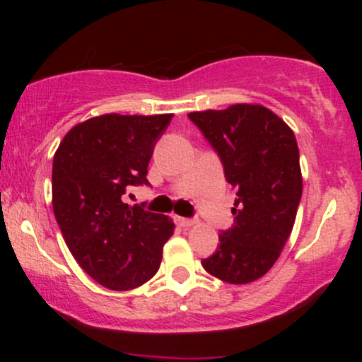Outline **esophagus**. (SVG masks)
Instances as JSON below:
<instances>
[{
  "mask_svg": "<svg viewBox=\"0 0 362 362\" xmlns=\"http://www.w3.org/2000/svg\"><path fill=\"white\" fill-rule=\"evenodd\" d=\"M177 223H178V226H182V228H189V226H194L195 223V219H189V218H182V216H177Z\"/></svg>",
  "mask_w": 362,
  "mask_h": 362,
  "instance_id": "esophagus-1",
  "label": "esophagus"
}]
</instances>
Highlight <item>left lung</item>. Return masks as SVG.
Returning <instances> with one entry per match:
<instances>
[{
    "mask_svg": "<svg viewBox=\"0 0 362 362\" xmlns=\"http://www.w3.org/2000/svg\"><path fill=\"white\" fill-rule=\"evenodd\" d=\"M223 161L236 189L235 224L221 231L219 247L202 267L230 284L265 276L288 242L303 192L300 149L279 115L259 103L190 112Z\"/></svg>",
    "mask_w": 362,
    "mask_h": 362,
    "instance_id": "1",
    "label": "left lung"
}]
</instances>
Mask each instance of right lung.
I'll return each instance as SVG.
<instances>
[{"label":"right lung","mask_w":362,"mask_h":362,"mask_svg":"<svg viewBox=\"0 0 362 362\" xmlns=\"http://www.w3.org/2000/svg\"><path fill=\"white\" fill-rule=\"evenodd\" d=\"M172 114H103L76 124L52 161V209L69 252L98 284L139 288L158 272L175 224L124 202L148 184V163Z\"/></svg>","instance_id":"add662e5"}]
</instances>
